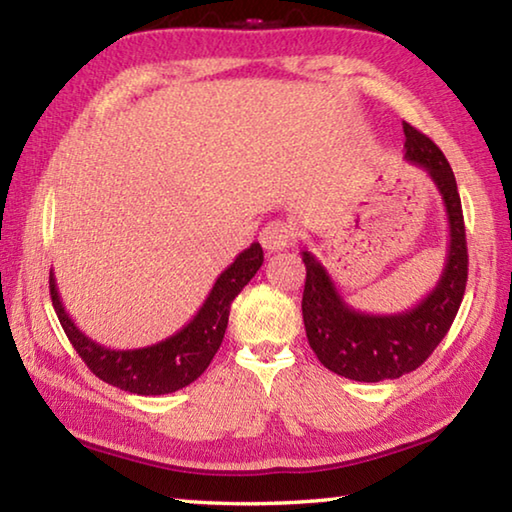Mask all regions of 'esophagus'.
Returning <instances> with one entry per match:
<instances>
[{"label": "esophagus", "instance_id": "obj_1", "mask_svg": "<svg viewBox=\"0 0 512 512\" xmlns=\"http://www.w3.org/2000/svg\"><path fill=\"white\" fill-rule=\"evenodd\" d=\"M293 239H296V235H293L291 225L282 223V221L268 223L266 228L259 232V241H262V246L268 255L280 253V250L289 248L293 244Z\"/></svg>", "mask_w": 512, "mask_h": 512}]
</instances>
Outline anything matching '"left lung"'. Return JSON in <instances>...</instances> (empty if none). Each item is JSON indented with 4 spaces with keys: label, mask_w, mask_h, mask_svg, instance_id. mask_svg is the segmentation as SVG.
Here are the masks:
<instances>
[{
    "label": "left lung",
    "mask_w": 512,
    "mask_h": 512,
    "mask_svg": "<svg viewBox=\"0 0 512 512\" xmlns=\"http://www.w3.org/2000/svg\"><path fill=\"white\" fill-rule=\"evenodd\" d=\"M404 137V158L429 173L447 212V257L436 287L400 314H366L343 300L327 268L302 248L307 266L302 320L309 345L327 370L354 381L397 379L422 366L445 339L465 293V223L454 171L443 151L411 124H404Z\"/></svg>",
    "instance_id": "1"
}]
</instances>
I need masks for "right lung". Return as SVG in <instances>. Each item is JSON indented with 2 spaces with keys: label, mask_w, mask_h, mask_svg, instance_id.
Returning a JSON list of instances; mask_svg holds the SVG:
<instances>
[{
  "label": "right lung",
  "mask_w": 512,
  "mask_h": 512,
  "mask_svg": "<svg viewBox=\"0 0 512 512\" xmlns=\"http://www.w3.org/2000/svg\"><path fill=\"white\" fill-rule=\"evenodd\" d=\"M262 262L264 250L255 241L216 277L203 307L180 332L135 350H112L85 336L63 307L54 271L49 275V291L69 343L94 375L135 395H167L192 384L210 366L216 350L221 348L232 300L253 280Z\"/></svg>",
  "instance_id": "right-lung-1"
}]
</instances>
